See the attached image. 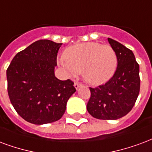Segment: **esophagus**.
Returning a JSON list of instances; mask_svg holds the SVG:
<instances>
[{
  "mask_svg": "<svg viewBox=\"0 0 152 152\" xmlns=\"http://www.w3.org/2000/svg\"><path fill=\"white\" fill-rule=\"evenodd\" d=\"M80 86H81V85H80V83H77V82H76V83L74 84V87H75V88H76V90H77V89H78V88H79Z\"/></svg>",
  "mask_w": 152,
  "mask_h": 152,
  "instance_id": "obj_1",
  "label": "esophagus"
}]
</instances>
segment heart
<instances>
[{
  "label": "heart",
  "instance_id": "1",
  "mask_svg": "<svg viewBox=\"0 0 152 152\" xmlns=\"http://www.w3.org/2000/svg\"><path fill=\"white\" fill-rule=\"evenodd\" d=\"M60 64L71 75L82 74L91 85H101L110 79L118 67L115 51L109 45L85 42L67 48Z\"/></svg>",
  "mask_w": 152,
  "mask_h": 152
}]
</instances>
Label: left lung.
Masks as SVG:
<instances>
[{
	"mask_svg": "<svg viewBox=\"0 0 152 152\" xmlns=\"http://www.w3.org/2000/svg\"><path fill=\"white\" fill-rule=\"evenodd\" d=\"M118 58L114 75L107 83L89 88L87 110L97 119L116 120L126 115L134 105L140 89L139 65L132 50L108 38Z\"/></svg>",
	"mask_w": 152,
	"mask_h": 152,
	"instance_id": "obj_1",
	"label": "left lung"
}]
</instances>
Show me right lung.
<instances>
[{
	"label": "right lung",
	"instance_id": "obj_1",
	"mask_svg": "<svg viewBox=\"0 0 152 152\" xmlns=\"http://www.w3.org/2000/svg\"><path fill=\"white\" fill-rule=\"evenodd\" d=\"M61 45L48 39L34 42L14 56L6 71L11 104L26 122L42 125L58 121L76 92L72 80L55 76Z\"/></svg>",
	"mask_w": 152,
	"mask_h": 152
}]
</instances>
